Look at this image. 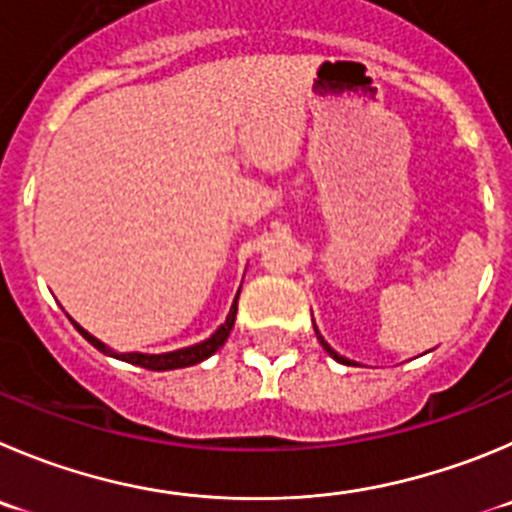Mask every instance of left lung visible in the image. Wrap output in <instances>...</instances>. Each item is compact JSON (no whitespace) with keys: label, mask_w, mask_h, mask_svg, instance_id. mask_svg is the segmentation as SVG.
<instances>
[{"label":"left lung","mask_w":512,"mask_h":512,"mask_svg":"<svg viewBox=\"0 0 512 512\" xmlns=\"http://www.w3.org/2000/svg\"><path fill=\"white\" fill-rule=\"evenodd\" d=\"M313 328H315V336H318V341H321V346L323 348H326V353H328V356H331V358H336V361H338V364H353V361H351V358H346V356H341V353H336V351H333V348L331 346H328V343H326V338H323L321 336V331H318V326H315V323H313Z\"/></svg>","instance_id":"left-lung-1"}]
</instances>
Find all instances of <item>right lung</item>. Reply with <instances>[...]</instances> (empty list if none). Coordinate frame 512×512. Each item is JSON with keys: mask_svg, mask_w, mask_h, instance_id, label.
<instances>
[{"mask_svg": "<svg viewBox=\"0 0 512 512\" xmlns=\"http://www.w3.org/2000/svg\"><path fill=\"white\" fill-rule=\"evenodd\" d=\"M237 298H240V293H237ZM237 298H234L232 308H229L227 321H224L222 326L212 333V336L204 338V341H199V343H194V346L176 348V351H169V353H141V351L121 353V351H116V348L105 346L103 341H98L93 333H88L83 326H78L73 318H70V321L75 323V328L80 331V336H83L88 343H93V346L98 348L100 353H105V356H113V358H118V361H126V364H133V366H141V369L171 371V369H184V366L202 364L204 358H209L212 353H217L219 348L224 346V341H227L229 333H232V328H234V318H237Z\"/></svg>", "mask_w": 512, "mask_h": 512, "instance_id": "obj_1", "label": "right lung"}]
</instances>
